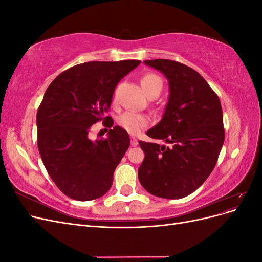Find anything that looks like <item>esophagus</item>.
<instances>
[{
    "label": "esophagus",
    "instance_id": "34e87169",
    "mask_svg": "<svg viewBox=\"0 0 262 262\" xmlns=\"http://www.w3.org/2000/svg\"><path fill=\"white\" fill-rule=\"evenodd\" d=\"M130 140H131V145L132 146H137L139 144V141H138V139L136 137H131Z\"/></svg>",
    "mask_w": 262,
    "mask_h": 262
}]
</instances>
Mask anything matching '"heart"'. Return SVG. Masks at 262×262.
Wrapping results in <instances>:
<instances>
[{"label": "heart", "mask_w": 262, "mask_h": 262, "mask_svg": "<svg viewBox=\"0 0 262 262\" xmlns=\"http://www.w3.org/2000/svg\"><path fill=\"white\" fill-rule=\"evenodd\" d=\"M142 89L149 98H156L163 90L162 78L155 73H146L141 77ZM118 123L131 134H138L142 129L148 124L146 116L126 112L118 119Z\"/></svg>", "instance_id": "1"}]
</instances>
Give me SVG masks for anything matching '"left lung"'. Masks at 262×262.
<instances>
[{
  "mask_svg": "<svg viewBox=\"0 0 262 262\" xmlns=\"http://www.w3.org/2000/svg\"><path fill=\"white\" fill-rule=\"evenodd\" d=\"M144 64L161 71L169 85L162 120L146 134L172 146L140 141L145 157L139 180L150 194L180 199L195 191L215 167L225 138L221 101L207 81L182 63L156 59Z\"/></svg>",
  "mask_w": 262,
  "mask_h": 262,
  "instance_id": "left-lung-1",
  "label": "left lung"
}]
</instances>
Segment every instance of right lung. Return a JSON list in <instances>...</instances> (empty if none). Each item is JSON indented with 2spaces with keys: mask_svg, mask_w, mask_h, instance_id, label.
<instances>
[{
  "mask_svg": "<svg viewBox=\"0 0 262 262\" xmlns=\"http://www.w3.org/2000/svg\"><path fill=\"white\" fill-rule=\"evenodd\" d=\"M141 63L92 61L62 72L47 89L37 112V144L45 167L66 195L90 201L104 195L114 171L130 146V138L119 125L106 139H90L91 126L110 120L117 84ZM112 128L114 122L104 123Z\"/></svg>",
  "mask_w": 262,
  "mask_h": 262,
  "instance_id": "1",
  "label": "right lung"
}]
</instances>
